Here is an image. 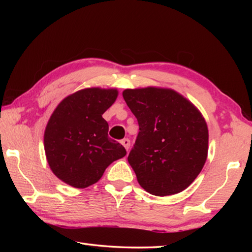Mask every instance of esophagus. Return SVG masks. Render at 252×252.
<instances>
[{
	"mask_svg": "<svg viewBox=\"0 0 252 252\" xmlns=\"http://www.w3.org/2000/svg\"><path fill=\"white\" fill-rule=\"evenodd\" d=\"M121 143H122V146L126 149V150H129V148H130V140L129 139L125 138L121 141Z\"/></svg>",
	"mask_w": 252,
	"mask_h": 252,
	"instance_id": "1",
	"label": "esophagus"
}]
</instances>
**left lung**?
Segmentation results:
<instances>
[{
  "mask_svg": "<svg viewBox=\"0 0 252 252\" xmlns=\"http://www.w3.org/2000/svg\"><path fill=\"white\" fill-rule=\"evenodd\" d=\"M122 95L139 123L127 157L139 185L159 197L181 192L207 160L209 134L201 113L170 89H126Z\"/></svg>",
  "mask_w": 252,
  "mask_h": 252,
  "instance_id": "1",
  "label": "left lung"
}]
</instances>
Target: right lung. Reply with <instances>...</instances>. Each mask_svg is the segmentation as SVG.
Here are the masks:
<instances>
[{"label":"right lung","instance_id":"obj_1","mask_svg":"<svg viewBox=\"0 0 252 252\" xmlns=\"http://www.w3.org/2000/svg\"><path fill=\"white\" fill-rule=\"evenodd\" d=\"M117 96L114 89H84L66 96L54 110L44 132V150L60 180L87 188L126 155L122 144L109 138V125L102 118Z\"/></svg>","mask_w":252,"mask_h":252}]
</instances>
